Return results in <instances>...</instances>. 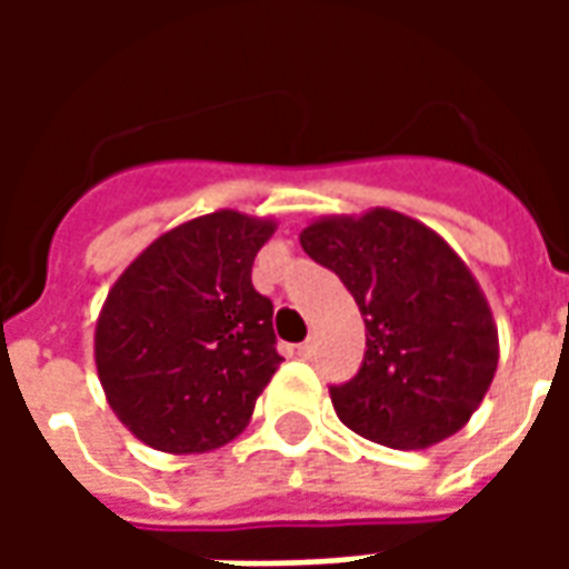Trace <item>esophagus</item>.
<instances>
[{"label": "esophagus", "mask_w": 569, "mask_h": 569, "mask_svg": "<svg viewBox=\"0 0 569 569\" xmlns=\"http://www.w3.org/2000/svg\"><path fill=\"white\" fill-rule=\"evenodd\" d=\"M313 353H317V345H313V341H305V345L296 347V357H301V359H310Z\"/></svg>", "instance_id": "esophagus-1"}]
</instances>
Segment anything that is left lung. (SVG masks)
<instances>
[{"label": "left lung", "instance_id": "obj_1", "mask_svg": "<svg viewBox=\"0 0 569 569\" xmlns=\"http://www.w3.org/2000/svg\"><path fill=\"white\" fill-rule=\"evenodd\" d=\"M298 240L341 277L366 320L357 378L329 387L341 423L399 451L463 429L500 359L493 313L466 261L432 228L387 207L322 216Z\"/></svg>", "mask_w": 569, "mask_h": 569}]
</instances>
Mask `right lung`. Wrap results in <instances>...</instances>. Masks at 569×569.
<instances>
[{
  "instance_id": "1",
  "label": "right lung",
  "mask_w": 569,
  "mask_h": 569,
  "mask_svg": "<svg viewBox=\"0 0 569 569\" xmlns=\"http://www.w3.org/2000/svg\"><path fill=\"white\" fill-rule=\"evenodd\" d=\"M273 219L198 216L130 261L97 317L93 359L116 418L154 451L203 453L247 429L283 357L252 261Z\"/></svg>"
}]
</instances>
